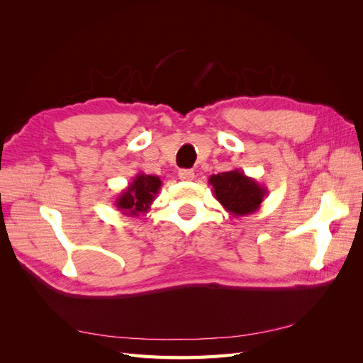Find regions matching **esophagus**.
I'll list each match as a JSON object with an SVG mask.
<instances>
[{"instance_id":"obj_1","label":"esophagus","mask_w":363,"mask_h":363,"mask_svg":"<svg viewBox=\"0 0 363 363\" xmlns=\"http://www.w3.org/2000/svg\"><path fill=\"white\" fill-rule=\"evenodd\" d=\"M179 177H180V180H183V182H192L194 177H195V174H194V171H191V169H180V171H179Z\"/></svg>"}]
</instances>
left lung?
I'll return each instance as SVG.
<instances>
[{
  "label": "left lung",
  "instance_id": "8db88e82",
  "mask_svg": "<svg viewBox=\"0 0 363 363\" xmlns=\"http://www.w3.org/2000/svg\"><path fill=\"white\" fill-rule=\"evenodd\" d=\"M215 199L233 216H245L259 211L267 188L239 169L213 174L208 177Z\"/></svg>",
  "mask_w": 363,
  "mask_h": 363
}]
</instances>
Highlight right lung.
Returning <instances> with one entry per match:
<instances>
[{
	"mask_svg": "<svg viewBox=\"0 0 363 363\" xmlns=\"http://www.w3.org/2000/svg\"><path fill=\"white\" fill-rule=\"evenodd\" d=\"M160 188V177L140 172L133 179V182L128 183L127 188L116 196L115 206L118 207V211L121 213L128 216H139V213H147Z\"/></svg>",
	"mask_w": 363,
	"mask_h": 363,
	"instance_id": "1",
	"label": "right lung"
}]
</instances>
